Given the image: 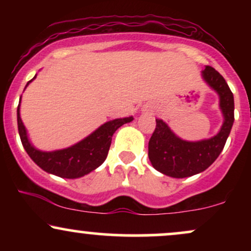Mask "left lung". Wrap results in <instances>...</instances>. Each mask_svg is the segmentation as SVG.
Wrapping results in <instances>:
<instances>
[{"mask_svg":"<svg viewBox=\"0 0 251 251\" xmlns=\"http://www.w3.org/2000/svg\"><path fill=\"white\" fill-rule=\"evenodd\" d=\"M201 76L220 97L223 125L210 139L186 142L177 137L162 119H155L157 125L149 142V158L157 171L170 177L185 178L208 169L223 150L234 124V94L224 77L210 66L201 71Z\"/></svg>","mask_w":251,"mask_h":251,"instance_id":"1","label":"left lung"}]
</instances>
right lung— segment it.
Here are the masks:
<instances>
[{
  "instance_id": "add662e5",
  "label": "right lung",
  "mask_w": 251,
  "mask_h": 251,
  "mask_svg": "<svg viewBox=\"0 0 251 251\" xmlns=\"http://www.w3.org/2000/svg\"><path fill=\"white\" fill-rule=\"evenodd\" d=\"M35 77L36 75L30 81H28L25 87ZM20 103H21V98L17 106V127H19V134L25 152L43 171L55 175L57 177L70 178V179L82 177L99 168L107 157L112 135L114 132L124 124L133 120V117L111 120L97 128L93 133L89 134L81 142L74 144L73 146L56 150V151L45 152L34 148L33 144L28 139L27 129L20 117Z\"/></svg>"
}]
</instances>
